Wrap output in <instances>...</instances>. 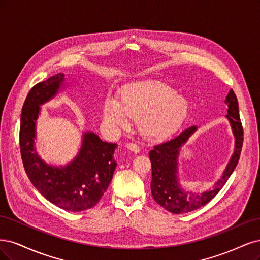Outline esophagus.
<instances>
[{"mask_svg": "<svg viewBox=\"0 0 260 260\" xmlns=\"http://www.w3.org/2000/svg\"><path fill=\"white\" fill-rule=\"evenodd\" d=\"M126 147L131 150V151L135 152V153H138L140 151V147L137 144H135V142H127Z\"/></svg>", "mask_w": 260, "mask_h": 260, "instance_id": "1", "label": "esophagus"}]
</instances>
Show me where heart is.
Wrapping results in <instances>:
<instances>
[{
    "label": "heart",
    "instance_id": "heart-1",
    "mask_svg": "<svg viewBox=\"0 0 260 260\" xmlns=\"http://www.w3.org/2000/svg\"><path fill=\"white\" fill-rule=\"evenodd\" d=\"M121 100L108 95L104 105L106 120L127 126L131 118H140L138 127L144 137L165 139L177 131L189 113L187 100L172 86L156 80L129 83L121 89Z\"/></svg>",
    "mask_w": 260,
    "mask_h": 260
}]
</instances>
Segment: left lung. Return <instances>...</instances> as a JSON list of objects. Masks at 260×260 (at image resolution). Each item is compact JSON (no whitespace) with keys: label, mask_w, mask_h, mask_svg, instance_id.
Here are the masks:
<instances>
[{"label":"left lung","mask_w":260,"mask_h":260,"mask_svg":"<svg viewBox=\"0 0 260 260\" xmlns=\"http://www.w3.org/2000/svg\"><path fill=\"white\" fill-rule=\"evenodd\" d=\"M225 104L228 105L227 118L231 123L233 134L236 136V148H234V153L221 179L217 181L209 190L204 191L202 193L183 192L179 188L177 181V156L179 149L181 145L187 141L191 134L197 129L196 126H191L182 131L178 136L171 140L155 145L149 152L152 166V197L158 205L170 213L185 214L204 206L218 194V192L236 169L241 154L244 134H243V126L240 120L238 99L233 89L229 91Z\"/></svg>","instance_id":"obj_1"}]
</instances>
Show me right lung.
<instances>
[{
  "label": "right lung",
  "mask_w": 260,
  "mask_h": 260,
  "mask_svg": "<svg viewBox=\"0 0 260 260\" xmlns=\"http://www.w3.org/2000/svg\"><path fill=\"white\" fill-rule=\"evenodd\" d=\"M64 75L58 73L33 86L22 106L19 145L21 160L30 181L40 193L56 206L82 212L95 206L112 180L116 162L115 144L86 133L79 155L68 166L57 169L40 160L33 149L40 105L57 93Z\"/></svg>",
  "instance_id": "obj_1"
}]
</instances>
